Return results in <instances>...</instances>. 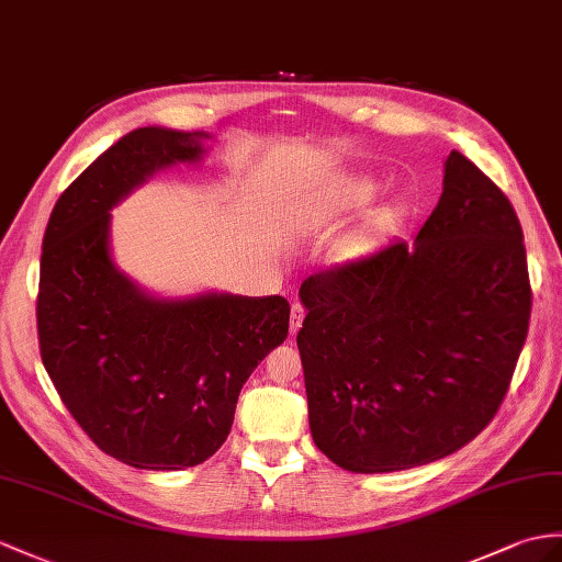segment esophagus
I'll return each instance as SVG.
<instances>
[{
  "mask_svg": "<svg viewBox=\"0 0 562 562\" xmlns=\"http://www.w3.org/2000/svg\"><path fill=\"white\" fill-rule=\"evenodd\" d=\"M303 319H305V307L300 303H293L291 307V334H297L300 326H303Z\"/></svg>",
  "mask_w": 562,
  "mask_h": 562,
  "instance_id": "obj_1",
  "label": "esophagus"
}]
</instances>
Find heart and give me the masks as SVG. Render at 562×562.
<instances>
[{
  "label": "heart",
  "mask_w": 562,
  "mask_h": 562,
  "mask_svg": "<svg viewBox=\"0 0 562 562\" xmlns=\"http://www.w3.org/2000/svg\"><path fill=\"white\" fill-rule=\"evenodd\" d=\"M372 198H374V183L372 181H364V178H350V181L340 183V188H338L336 210H340V212L360 210L362 204H367ZM395 212H398L395 204H389V207L376 210L372 216H369V226L381 228V226L391 222Z\"/></svg>",
  "instance_id": "1"
}]
</instances>
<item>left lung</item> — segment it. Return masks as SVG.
Listing matches in <instances>:
<instances>
[{
  "label": "left lung",
  "mask_w": 562,
  "mask_h": 562,
  "mask_svg": "<svg viewBox=\"0 0 562 562\" xmlns=\"http://www.w3.org/2000/svg\"><path fill=\"white\" fill-rule=\"evenodd\" d=\"M312 439L338 468L376 474L441 460L494 419L522 352L531 285L510 200L448 155L415 245L300 285Z\"/></svg>",
  "instance_id": "obj_1"
}]
</instances>
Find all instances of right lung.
I'll return each mask as SVG.
<instances>
[{
  "label": "right lung",
  "mask_w": 562,
  "mask_h": 562,
  "mask_svg": "<svg viewBox=\"0 0 562 562\" xmlns=\"http://www.w3.org/2000/svg\"><path fill=\"white\" fill-rule=\"evenodd\" d=\"M207 133L135 128L57 200L43 238L37 338L61 403L92 443L138 470L214 456L255 367L289 336L281 295L140 291L109 255V210L159 169L202 159Z\"/></svg>",
  "instance_id": "obj_1"
}]
</instances>
